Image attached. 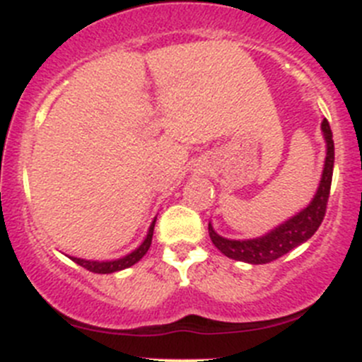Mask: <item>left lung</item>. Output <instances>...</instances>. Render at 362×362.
<instances>
[{"instance_id":"obj_1","label":"left lung","mask_w":362,"mask_h":362,"mask_svg":"<svg viewBox=\"0 0 362 362\" xmlns=\"http://www.w3.org/2000/svg\"><path fill=\"white\" fill-rule=\"evenodd\" d=\"M324 140H326V160H324L322 177H320L319 187L313 194L312 202L306 204L303 210L294 214L282 224L273 228L266 235L249 240H231L224 238L214 229L211 222H208V235L211 243L217 247L226 257L235 259V261L249 262V264H266L275 259L282 257L287 252H291L306 240L312 238L319 226L322 224V218L326 215V204L329 199L331 180H333V166H334V141L331 133L329 122L326 119L320 124Z\"/></svg>"}]
</instances>
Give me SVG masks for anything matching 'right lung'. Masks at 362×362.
Listing matches in <instances>:
<instances>
[{"label": "right lung", "instance_id": "right-lung-1", "mask_svg": "<svg viewBox=\"0 0 362 362\" xmlns=\"http://www.w3.org/2000/svg\"><path fill=\"white\" fill-rule=\"evenodd\" d=\"M156 218L152 221L151 228H148V231H147V236H145L144 242L140 243V247H136V249H134L133 252H129L127 255H124V257L112 259V261H90V259H80V257H73V255H68V257L71 259V261H75L76 264L82 266V268L89 269V272H93V273H101V275H107V273H115V272H120V269L131 268V266L136 264V262L140 261L145 254H147V250L151 249Z\"/></svg>", "mask_w": 362, "mask_h": 362}]
</instances>
